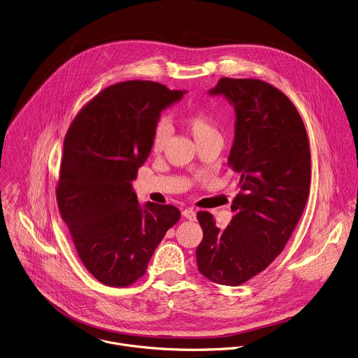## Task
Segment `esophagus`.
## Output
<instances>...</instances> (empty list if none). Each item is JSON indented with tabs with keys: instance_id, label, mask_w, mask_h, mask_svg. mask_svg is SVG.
I'll return each mask as SVG.
<instances>
[{
	"instance_id": "34e87169",
	"label": "esophagus",
	"mask_w": 358,
	"mask_h": 358,
	"mask_svg": "<svg viewBox=\"0 0 358 358\" xmlns=\"http://www.w3.org/2000/svg\"><path fill=\"white\" fill-rule=\"evenodd\" d=\"M182 215H184L187 220H189V221H195V220H196V213H195V210H192V209H185V210L182 212Z\"/></svg>"
}]
</instances>
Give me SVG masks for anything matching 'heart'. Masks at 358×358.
I'll list each match as a JSON object with an SVG mask.
<instances>
[{
  "instance_id": "obj_1",
  "label": "heart",
  "mask_w": 358,
  "mask_h": 358,
  "mask_svg": "<svg viewBox=\"0 0 358 358\" xmlns=\"http://www.w3.org/2000/svg\"><path fill=\"white\" fill-rule=\"evenodd\" d=\"M182 123L185 129L192 134L194 140L196 143L206 140L209 137L218 136V131L215 129L213 119L203 113V112H189L182 117ZM170 126L164 122L160 120L155 124L153 131H152V138H150V148L153 152H162L166 146V143L170 138Z\"/></svg>"
}]
</instances>
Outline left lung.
<instances>
[{
  "label": "left lung",
  "mask_w": 358,
  "mask_h": 358,
  "mask_svg": "<svg viewBox=\"0 0 358 358\" xmlns=\"http://www.w3.org/2000/svg\"><path fill=\"white\" fill-rule=\"evenodd\" d=\"M209 94L222 95L235 110L228 164L241 192L224 229L210 213H198V270L215 284L238 286L273 263L297 225L310 192V145L297 109L274 85L224 77Z\"/></svg>",
  "instance_id": "obj_1"
}]
</instances>
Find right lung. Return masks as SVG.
I'll return each mask as SVG.
<instances>
[{
  "label": "right lung",
  "instance_id": "right-lung-1",
  "mask_svg": "<svg viewBox=\"0 0 358 358\" xmlns=\"http://www.w3.org/2000/svg\"><path fill=\"white\" fill-rule=\"evenodd\" d=\"M184 94L155 81L119 83L91 99L68 130L58 208L84 267L105 285L141 278L180 220L176 206L140 205L131 181L150 153L160 113Z\"/></svg>",
  "mask_w": 358,
  "mask_h": 358
}]
</instances>
